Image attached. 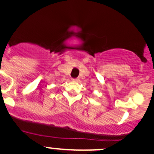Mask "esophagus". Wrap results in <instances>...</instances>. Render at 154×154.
Here are the masks:
<instances>
[{
	"label": "esophagus",
	"instance_id": "34e87169",
	"mask_svg": "<svg viewBox=\"0 0 154 154\" xmlns=\"http://www.w3.org/2000/svg\"><path fill=\"white\" fill-rule=\"evenodd\" d=\"M72 80L74 81V82H77V81L79 80V79H77V78H72Z\"/></svg>",
	"mask_w": 154,
	"mask_h": 154
}]
</instances>
